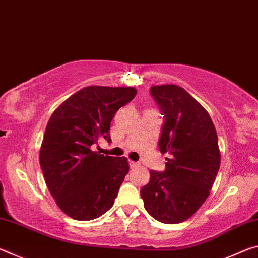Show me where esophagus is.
Returning <instances> with one entry per match:
<instances>
[{
  "label": "esophagus",
  "mask_w": 258,
  "mask_h": 258,
  "mask_svg": "<svg viewBox=\"0 0 258 258\" xmlns=\"http://www.w3.org/2000/svg\"><path fill=\"white\" fill-rule=\"evenodd\" d=\"M139 164L137 163V161H132V160H130V167L131 168H134V167H137Z\"/></svg>",
  "instance_id": "obj_1"
}]
</instances>
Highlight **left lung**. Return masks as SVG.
Here are the masks:
<instances>
[{"mask_svg": "<svg viewBox=\"0 0 258 258\" xmlns=\"http://www.w3.org/2000/svg\"><path fill=\"white\" fill-rule=\"evenodd\" d=\"M150 92L165 116L159 149L169 158L165 172L150 171L140 194L155 220L177 224L209 196L221 164L217 133L206 109L183 87L155 85Z\"/></svg>", "mask_w": 258, "mask_h": 258, "instance_id": "obj_1", "label": "left lung"}]
</instances>
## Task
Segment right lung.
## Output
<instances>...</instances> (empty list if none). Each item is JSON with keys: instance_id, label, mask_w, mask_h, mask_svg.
<instances>
[{"instance_id": "right-lung-1", "label": "right lung", "mask_w": 258, "mask_h": 258, "mask_svg": "<svg viewBox=\"0 0 258 258\" xmlns=\"http://www.w3.org/2000/svg\"><path fill=\"white\" fill-rule=\"evenodd\" d=\"M135 94L134 87H83L47 121L40 150L43 175L56 205L74 220H94L115 203L130 169L127 158L100 155L91 147L100 138L111 141L113 116Z\"/></svg>"}]
</instances>
